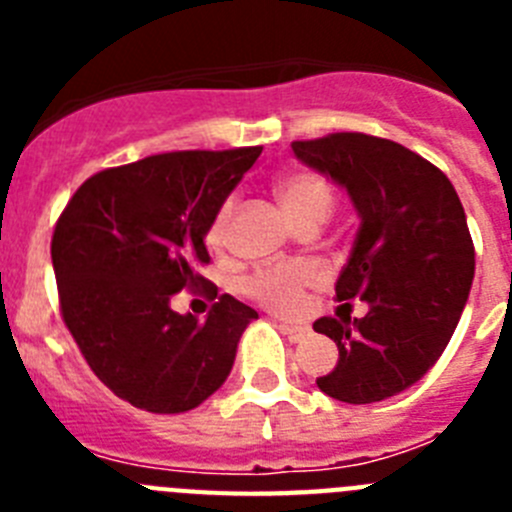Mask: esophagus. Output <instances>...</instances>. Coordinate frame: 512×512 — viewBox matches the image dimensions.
<instances>
[{"label":"esophagus","mask_w":512,"mask_h":512,"mask_svg":"<svg viewBox=\"0 0 512 512\" xmlns=\"http://www.w3.org/2000/svg\"><path fill=\"white\" fill-rule=\"evenodd\" d=\"M279 328H282V333H284V336H287L292 343H300V341H305L307 336H310V328H307V325H289V323H282V325H279Z\"/></svg>","instance_id":"obj_1"}]
</instances>
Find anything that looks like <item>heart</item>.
Here are the masks:
<instances>
[{
  "mask_svg": "<svg viewBox=\"0 0 512 512\" xmlns=\"http://www.w3.org/2000/svg\"><path fill=\"white\" fill-rule=\"evenodd\" d=\"M274 192H277L279 205L297 228L305 223H323L333 207V189L318 171H287L274 182ZM230 217H233V200H225L207 225L205 241L212 248H223L228 241ZM307 284H310V271L305 266L282 264L253 271L243 282V292L266 310L289 315L300 310Z\"/></svg>",
  "mask_w": 512,
  "mask_h": 512,
  "instance_id": "b5f03b06",
  "label": "heart"
}]
</instances>
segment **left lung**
<instances>
[{"instance_id": "8db88e82", "label": "left lung", "mask_w": 512, "mask_h": 512, "mask_svg": "<svg viewBox=\"0 0 512 512\" xmlns=\"http://www.w3.org/2000/svg\"><path fill=\"white\" fill-rule=\"evenodd\" d=\"M292 151L346 187L361 217L336 300L369 302L364 318H320L312 328L338 346L318 377L333 400L369 405L408 390L449 346L474 277V243L454 184L395 140L330 133Z\"/></svg>"}]
</instances>
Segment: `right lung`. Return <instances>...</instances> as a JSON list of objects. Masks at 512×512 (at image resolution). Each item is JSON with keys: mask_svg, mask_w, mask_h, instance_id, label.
Returning a JSON list of instances; mask_svg holds the SVG:
<instances>
[{"mask_svg": "<svg viewBox=\"0 0 512 512\" xmlns=\"http://www.w3.org/2000/svg\"><path fill=\"white\" fill-rule=\"evenodd\" d=\"M261 146L171 151L89 176L63 207L51 241L61 318L81 356L120 400L148 413H187L228 379L256 310L220 295L207 321L170 297L217 287L205 233Z\"/></svg>", "mask_w": 512, "mask_h": 512, "instance_id": "right-lung-1", "label": "right lung"}]
</instances>
